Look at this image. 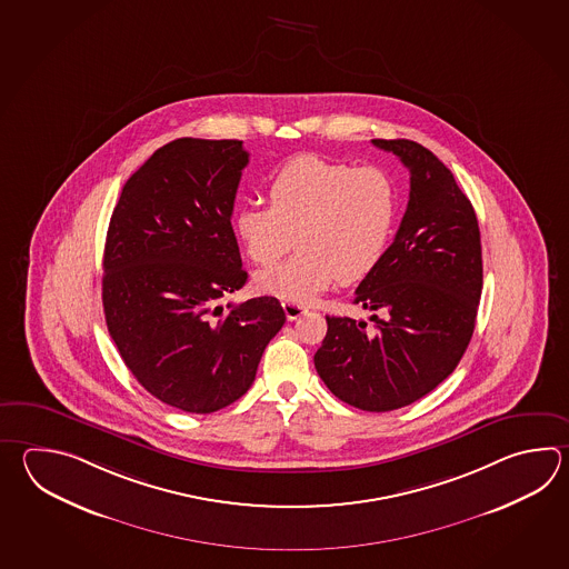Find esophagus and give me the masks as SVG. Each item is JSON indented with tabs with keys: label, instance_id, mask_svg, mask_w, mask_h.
<instances>
[{
	"label": "esophagus",
	"instance_id": "34e87169",
	"mask_svg": "<svg viewBox=\"0 0 569 569\" xmlns=\"http://www.w3.org/2000/svg\"><path fill=\"white\" fill-rule=\"evenodd\" d=\"M281 306H283V312L288 316V320H298L300 316L308 312V308H303L300 303L283 302Z\"/></svg>",
	"mask_w": 569,
	"mask_h": 569
}]
</instances>
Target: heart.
Wrapping results in <instances>:
<instances>
[{
  "instance_id": "b5f03b06",
  "label": "heart",
  "mask_w": 569,
  "mask_h": 569,
  "mask_svg": "<svg viewBox=\"0 0 569 569\" xmlns=\"http://www.w3.org/2000/svg\"><path fill=\"white\" fill-rule=\"evenodd\" d=\"M266 194L269 209L247 204L234 214L247 256L267 267L291 243L300 251L257 273L259 290L308 303L337 281L371 276L383 261L397 221V188L383 168L303 153L279 166Z\"/></svg>"
}]
</instances>
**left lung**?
I'll return each mask as SVG.
<instances>
[{"label":"left lung","instance_id":"left-lung-1","mask_svg":"<svg viewBox=\"0 0 569 569\" xmlns=\"http://www.w3.org/2000/svg\"><path fill=\"white\" fill-rule=\"evenodd\" d=\"M372 143L409 170V202L383 261L355 291L372 328L326 316L313 365L340 401L379 413L418 401L458 367L475 332L482 247L470 200L428 148Z\"/></svg>","mask_w":569,"mask_h":569}]
</instances>
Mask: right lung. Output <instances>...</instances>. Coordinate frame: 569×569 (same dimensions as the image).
I'll return each mask as SVG.
<instances>
[{
  "label": "right lung",
  "mask_w": 569,
  "mask_h": 569,
  "mask_svg": "<svg viewBox=\"0 0 569 569\" xmlns=\"http://www.w3.org/2000/svg\"><path fill=\"white\" fill-rule=\"evenodd\" d=\"M247 163L243 141H170L126 182L107 231L109 335L138 383L188 413L243 397L286 322L271 296L221 303L247 281L231 224Z\"/></svg>",
  "instance_id": "1"
}]
</instances>
